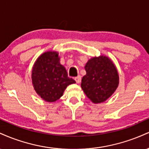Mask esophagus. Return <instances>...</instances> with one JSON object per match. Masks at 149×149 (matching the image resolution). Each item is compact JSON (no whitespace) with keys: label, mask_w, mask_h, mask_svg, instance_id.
I'll list each match as a JSON object with an SVG mask.
<instances>
[{"label":"esophagus","mask_w":149,"mask_h":149,"mask_svg":"<svg viewBox=\"0 0 149 149\" xmlns=\"http://www.w3.org/2000/svg\"><path fill=\"white\" fill-rule=\"evenodd\" d=\"M74 80H76V82L77 83H80V81H81V77H80V76H78L77 77H75Z\"/></svg>","instance_id":"obj_1"}]
</instances>
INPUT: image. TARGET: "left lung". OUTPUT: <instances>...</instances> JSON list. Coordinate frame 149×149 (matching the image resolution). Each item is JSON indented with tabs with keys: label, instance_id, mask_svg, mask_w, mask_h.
Returning <instances> with one entry per match:
<instances>
[{
	"label": "left lung",
	"instance_id": "obj_1",
	"mask_svg": "<svg viewBox=\"0 0 149 149\" xmlns=\"http://www.w3.org/2000/svg\"><path fill=\"white\" fill-rule=\"evenodd\" d=\"M86 75L82 78L81 88L93 103L105 102L118 86L119 76L116 66L106 56L89 59L85 66Z\"/></svg>",
	"mask_w": 149,
	"mask_h": 149
}]
</instances>
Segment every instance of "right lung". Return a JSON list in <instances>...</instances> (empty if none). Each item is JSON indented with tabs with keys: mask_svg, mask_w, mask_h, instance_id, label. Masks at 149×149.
Here are the masks:
<instances>
[{
	"mask_svg": "<svg viewBox=\"0 0 149 149\" xmlns=\"http://www.w3.org/2000/svg\"><path fill=\"white\" fill-rule=\"evenodd\" d=\"M59 53L44 52L37 59L32 69L34 90L43 100L54 102L63 95L68 85L76 83L68 77L67 71L59 62Z\"/></svg>",
	"mask_w": 149,
	"mask_h": 149,
	"instance_id": "obj_1",
	"label": "right lung"
}]
</instances>
